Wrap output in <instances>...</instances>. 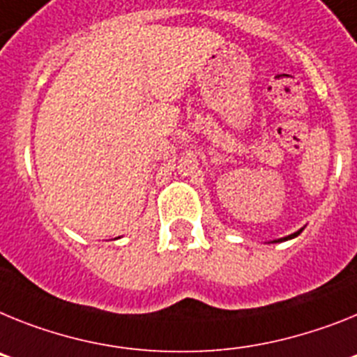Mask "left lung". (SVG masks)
<instances>
[{
    "label": "left lung",
    "instance_id": "1",
    "mask_svg": "<svg viewBox=\"0 0 357 357\" xmlns=\"http://www.w3.org/2000/svg\"><path fill=\"white\" fill-rule=\"evenodd\" d=\"M302 234V230H298V231H294V234H291V235H287V237H284V238H277V241H273V243H282V241H289V238H294V237H298V235Z\"/></svg>",
    "mask_w": 357,
    "mask_h": 357
}]
</instances>
